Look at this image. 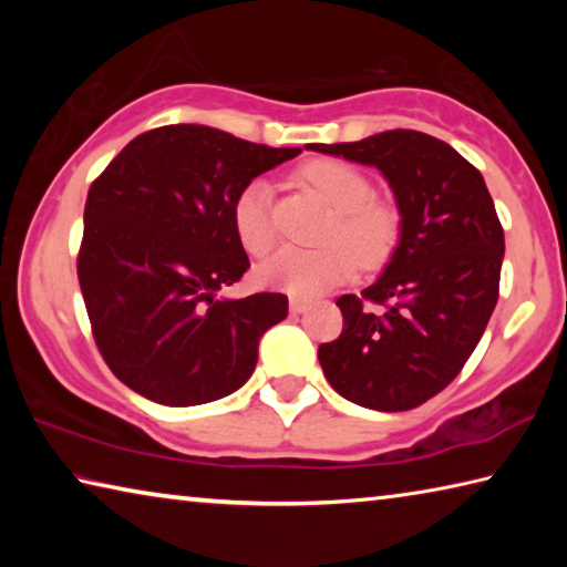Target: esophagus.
<instances>
[{
    "instance_id": "obj_1",
    "label": "esophagus",
    "mask_w": 567,
    "mask_h": 567,
    "mask_svg": "<svg viewBox=\"0 0 567 567\" xmlns=\"http://www.w3.org/2000/svg\"><path fill=\"white\" fill-rule=\"evenodd\" d=\"M307 310V300L302 297H290V312L292 315H302Z\"/></svg>"
}]
</instances>
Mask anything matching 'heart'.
I'll return each instance as SVG.
<instances>
[{
    "mask_svg": "<svg viewBox=\"0 0 567 567\" xmlns=\"http://www.w3.org/2000/svg\"><path fill=\"white\" fill-rule=\"evenodd\" d=\"M297 182L318 192L332 207L315 249L282 247L260 265V280L285 292L312 297L348 282L362 267L388 260L400 237V209L385 197H375L372 179L362 169L340 159H312L297 169ZM233 227L249 255L270 252L277 229L272 223V187L252 179L233 203Z\"/></svg>",
    "mask_w": 567,
    "mask_h": 567,
    "instance_id": "obj_1",
    "label": "heart"
}]
</instances>
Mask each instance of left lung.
Listing matches in <instances>:
<instances>
[{"mask_svg": "<svg viewBox=\"0 0 567 567\" xmlns=\"http://www.w3.org/2000/svg\"><path fill=\"white\" fill-rule=\"evenodd\" d=\"M310 150L378 167L402 217L380 280L338 300L342 332L318 350L324 378L362 408H417L457 378L501 295L505 235L491 192L460 152L425 132Z\"/></svg>", "mask_w": 567, "mask_h": 567, "instance_id": "obj_1", "label": "left lung"}]
</instances>
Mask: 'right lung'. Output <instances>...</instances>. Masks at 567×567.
Here are the masks:
<instances>
[{
    "instance_id": "obj_1",
    "label": "right lung",
    "mask_w": 567,
    "mask_h": 567,
    "mask_svg": "<svg viewBox=\"0 0 567 567\" xmlns=\"http://www.w3.org/2000/svg\"><path fill=\"white\" fill-rule=\"evenodd\" d=\"M300 152L167 124L134 137L92 182L76 277L114 378L169 408L245 385L257 342L287 318V297H217L249 270L233 203L247 182Z\"/></svg>"
}]
</instances>
